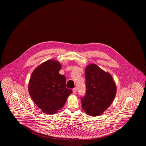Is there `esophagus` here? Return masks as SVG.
<instances>
[{"label": "esophagus", "mask_w": 146, "mask_h": 146, "mask_svg": "<svg viewBox=\"0 0 146 146\" xmlns=\"http://www.w3.org/2000/svg\"><path fill=\"white\" fill-rule=\"evenodd\" d=\"M73 93L74 94H76V88H74L73 89Z\"/></svg>", "instance_id": "esophagus-1"}]
</instances>
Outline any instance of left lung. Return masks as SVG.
<instances>
[{
	"mask_svg": "<svg viewBox=\"0 0 146 146\" xmlns=\"http://www.w3.org/2000/svg\"><path fill=\"white\" fill-rule=\"evenodd\" d=\"M86 91L81 98L84 111L90 116L102 114L111 104L117 93L116 85L110 73L92 63L85 68Z\"/></svg>",
	"mask_w": 146,
	"mask_h": 146,
	"instance_id": "8db88e82",
	"label": "left lung"
}]
</instances>
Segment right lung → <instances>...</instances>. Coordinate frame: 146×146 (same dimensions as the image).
Listing matches in <instances>:
<instances>
[{"mask_svg": "<svg viewBox=\"0 0 146 146\" xmlns=\"http://www.w3.org/2000/svg\"><path fill=\"white\" fill-rule=\"evenodd\" d=\"M61 64L48 60L33 72L28 84L29 94L42 112L53 114L65 104L72 90L66 87V78L59 74Z\"/></svg>", "mask_w": 146, "mask_h": 146, "instance_id": "obj_1", "label": "right lung"}]
</instances>
